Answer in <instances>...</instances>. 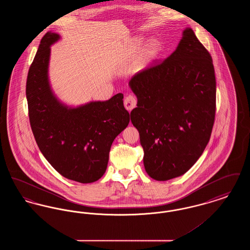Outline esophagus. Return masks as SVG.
Instances as JSON below:
<instances>
[{"instance_id": "obj_1", "label": "esophagus", "mask_w": 250, "mask_h": 250, "mask_svg": "<svg viewBox=\"0 0 250 250\" xmlns=\"http://www.w3.org/2000/svg\"><path fill=\"white\" fill-rule=\"evenodd\" d=\"M124 106L128 111H131L137 106V99L133 95H127L124 100Z\"/></svg>"}]
</instances>
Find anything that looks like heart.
Returning <instances> with one entry per match:
<instances>
[{
  "label": "heart",
  "instance_id": "b5f03b06",
  "mask_svg": "<svg viewBox=\"0 0 250 250\" xmlns=\"http://www.w3.org/2000/svg\"><path fill=\"white\" fill-rule=\"evenodd\" d=\"M142 43H143V40H142V39H136V40H135V44H136L137 46H140ZM160 48H161V46H160L159 41H157L155 38L150 39V40L145 44V46L143 47V57H144L145 59L154 58V57H155V56L159 53Z\"/></svg>",
  "mask_w": 250,
  "mask_h": 250
}]
</instances>
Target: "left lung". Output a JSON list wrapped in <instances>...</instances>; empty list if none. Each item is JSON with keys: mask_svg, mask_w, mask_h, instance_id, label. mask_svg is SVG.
I'll use <instances>...</instances> for the list:
<instances>
[{"mask_svg": "<svg viewBox=\"0 0 250 250\" xmlns=\"http://www.w3.org/2000/svg\"><path fill=\"white\" fill-rule=\"evenodd\" d=\"M138 98L131 122L140 133L146 172L156 181L186 173L209 143L215 115L213 60L193 30L163 62L129 82Z\"/></svg>", "mask_w": 250, "mask_h": 250, "instance_id": "obj_1", "label": "left lung"}]
</instances>
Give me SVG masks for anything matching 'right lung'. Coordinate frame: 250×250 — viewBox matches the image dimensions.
I'll use <instances>...</instances> for the list:
<instances>
[{
    "instance_id": "1",
    "label": "right lung",
    "mask_w": 250,
    "mask_h": 250,
    "mask_svg": "<svg viewBox=\"0 0 250 250\" xmlns=\"http://www.w3.org/2000/svg\"><path fill=\"white\" fill-rule=\"evenodd\" d=\"M59 38L51 32L43 36L28 72L30 124L41 153L61 175L93 183L105 173L111 144L128 125L131 114L124 107L123 94L78 107L60 102L48 76L50 45Z\"/></svg>"
}]
</instances>
